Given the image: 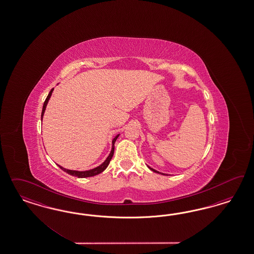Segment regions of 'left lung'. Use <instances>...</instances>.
<instances>
[{"label":"left lung","instance_id":"8db88e82","mask_svg":"<svg viewBox=\"0 0 254 254\" xmlns=\"http://www.w3.org/2000/svg\"><path fill=\"white\" fill-rule=\"evenodd\" d=\"M148 168H149V169H151V170H153V171H154V172H156V173H160V174H162V175H166V174H165V173H161V172H159V171H157V170H155V169H152V168H151V167H149V166H148Z\"/></svg>","mask_w":254,"mask_h":254}]
</instances>
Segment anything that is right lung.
I'll return each mask as SVG.
<instances>
[{
    "label": "right lung",
    "mask_w": 254,
    "mask_h": 254,
    "mask_svg": "<svg viewBox=\"0 0 254 254\" xmlns=\"http://www.w3.org/2000/svg\"><path fill=\"white\" fill-rule=\"evenodd\" d=\"M53 90H54V88L51 89V91L49 92L48 96L46 97L45 102H44V106H43V110H42V115H41V120H43V117H44V115H45V111H46V105H47V103H48V100H50V97H51V95H52V93H53ZM119 135H120V134L116 135V137L113 138L111 153L108 155V157L105 159V161L103 162L99 167L94 168V169H89V170H85V171H78V170H71V169H65V168H63V167L60 166V165H58V166H59L63 171H65L66 173H68V174L71 175V176H74V177L87 178L92 177V176H95V175H98V174H100L102 171H104V170L106 169L108 165H109V163L111 161V159H112V157H113V155H114V153H115V143H116L117 138L119 137Z\"/></svg>",
    "instance_id": "1"
}]
</instances>
